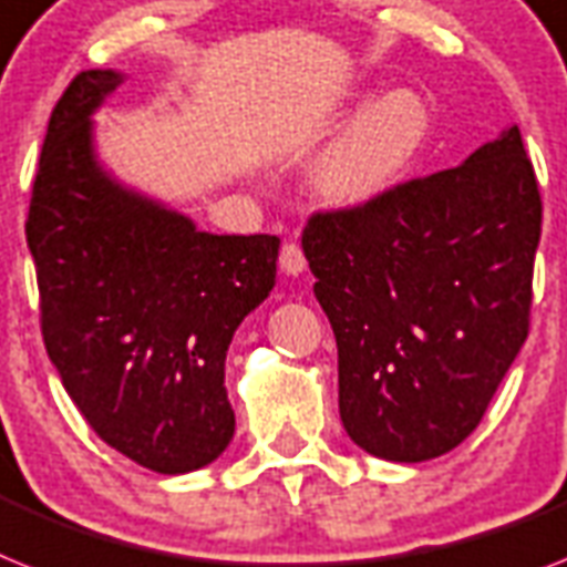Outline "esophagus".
<instances>
[{"mask_svg":"<svg viewBox=\"0 0 567 567\" xmlns=\"http://www.w3.org/2000/svg\"><path fill=\"white\" fill-rule=\"evenodd\" d=\"M278 266H280V272L301 275L303 269H307V257H303L301 246H298V243H284L278 255Z\"/></svg>","mask_w":567,"mask_h":567,"instance_id":"obj_1","label":"esophagus"}]
</instances>
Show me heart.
I'll list each match as a JSON object with an SVG mask.
<instances>
[{
    "mask_svg": "<svg viewBox=\"0 0 567 567\" xmlns=\"http://www.w3.org/2000/svg\"><path fill=\"white\" fill-rule=\"evenodd\" d=\"M429 135V110L414 92L377 97L316 167V190L327 205L359 208L385 194L414 162Z\"/></svg>",
    "mask_w": 567,
    "mask_h": 567,
    "instance_id": "obj_1",
    "label": "heart"
}]
</instances>
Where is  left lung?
<instances>
[{
    "label": "left lung",
    "mask_w": 567,
    "mask_h": 567,
    "mask_svg": "<svg viewBox=\"0 0 567 567\" xmlns=\"http://www.w3.org/2000/svg\"><path fill=\"white\" fill-rule=\"evenodd\" d=\"M542 194L518 126L463 165L316 210L303 255L339 348V414L377 457L463 443L530 330Z\"/></svg>",
    "instance_id": "8db88e82"
}]
</instances>
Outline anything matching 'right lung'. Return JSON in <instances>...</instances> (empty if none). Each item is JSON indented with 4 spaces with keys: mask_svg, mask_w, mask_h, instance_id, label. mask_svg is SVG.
<instances>
[{
    "mask_svg": "<svg viewBox=\"0 0 567 567\" xmlns=\"http://www.w3.org/2000/svg\"><path fill=\"white\" fill-rule=\"evenodd\" d=\"M121 74L89 69L51 110L25 240L49 359L92 432L144 470L194 472L228 446L226 350L275 287V234H208L130 194L89 115Z\"/></svg>",
    "mask_w": 567,
    "mask_h": 567,
    "instance_id": "1",
    "label": "right lung"
}]
</instances>
